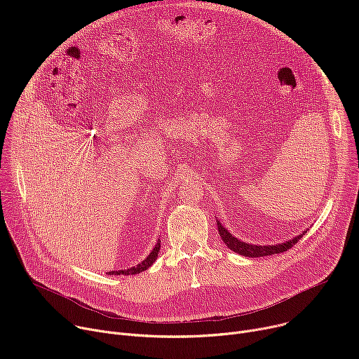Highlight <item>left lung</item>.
I'll list each match as a JSON object with an SVG mask.
<instances>
[{
	"mask_svg": "<svg viewBox=\"0 0 359 359\" xmlns=\"http://www.w3.org/2000/svg\"><path fill=\"white\" fill-rule=\"evenodd\" d=\"M217 229H219V234L222 237V240L229 245L230 250H233L234 252H238L241 255H245V257H264V255H271V254H280L284 252L287 250H290L292 245L297 244V241L302 237L301 234L294 237L292 240L287 241V243H281L277 245H254V244H247L243 243L240 240H237L236 237H233L217 220ZM305 233V231H304ZM302 233V234H304Z\"/></svg>",
	"mask_w": 359,
	"mask_h": 359,
	"instance_id": "left-lung-1",
	"label": "left lung"
}]
</instances>
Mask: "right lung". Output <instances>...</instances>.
<instances>
[{
    "label": "right lung",
    "mask_w": 359,
    "mask_h": 359,
    "mask_svg": "<svg viewBox=\"0 0 359 359\" xmlns=\"http://www.w3.org/2000/svg\"><path fill=\"white\" fill-rule=\"evenodd\" d=\"M159 250H161V243L158 241V244L155 245V248H153V251L147 255L146 260H143L140 264H137L136 267H132V269H128V270H121V271H111L109 274L112 276H132V274H137L140 271H144L146 269H149L153 263H155V260L158 259V254H159Z\"/></svg>",
    "instance_id": "obj_1"
}]
</instances>
